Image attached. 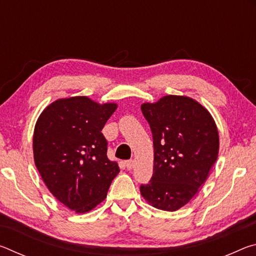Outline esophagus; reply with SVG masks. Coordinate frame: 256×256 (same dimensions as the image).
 <instances>
[{
	"mask_svg": "<svg viewBox=\"0 0 256 256\" xmlns=\"http://www.w3.org/2000/svg\"><path fill=\"white\" fill-rule=\"evenodd\" d=\"M125 166H126L128 170H131L134 167V160H126V162H125Z\"/></svg>",
	"mask_w": 256,
	"mask_h": 256,
	"instance_id": "1",
	"label": "esophagus"
}]
</instances>
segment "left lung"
Here are the masks:
<instances>
[{
  "mask_svg": "<svg viewBox=\"0 0 256 256\" xmlns=\"http://www.w3.org/2000/svg\"><path fill=\"white\" fill-rule=\"evenodd\" d=\"M142 114L154 138V174L140 186L151 206L176 211L198 192L219 151L214 118L201 104L184 96H164L146 102Z\"/></svg>",
  "mask_w": 256,
  "mask_h": 256,
  "instance_id": "1",
  "label": "left lung"
}]
</instances>
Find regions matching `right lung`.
Wrapping results in <instances>:
<instances>
[{
    "label": "right lung",
    "mask_w": 256,
    "mask_h": 256,
    "mask_svg": "<svg viewBox=\"0 0 256 256\" xmlns=\"http://www.w3.org/2000/svg\"><path fill=\"white\" fill-rule=\"evenodd\" d=\"M116 108L88 97L58 99L45 108L34 126L37 170L50 192L76 214L99 204L120 172L118 164L107 158L102 133Z\"/></svg>",
    "instance_id": "obj_1"
}]
</instances>
